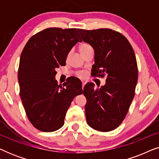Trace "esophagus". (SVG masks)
I'll return each instance as SVG.
<instances>
[{
    "label": "esophagus",
    "instance_id": "esophagus-1",
    "mask_svg": "<svg viewBox=\"0 0 159 159\" xmlns=\"http://www.w3.org/2000/svg\"><path fill=\"white\" fill-rule=\"evenodd\" d=\"M82 89H83L84 86L85 85V84H86V81L85 80H82Z\"/></svg>",
    "mask_w": 159,
    "mask_h": 159
}]
</instances>
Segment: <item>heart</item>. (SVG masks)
I'll return each instance as SVG.
<instances>
[{"mask_svg":"<svg viewBox=\"0 0 159 159\" xmlns=\"http://www.w3.org/2000/svg\"><path fill=\"white\" fill-rule=\"evenodd\" d=\"M91 45L90 44H88V43H82V44L80 45V52L82 53H83L84 51H85L86 50H88L89 48H90ZM69 55V53L68 54V56ZM84 75H85V74H84V72H83V71H80L79 72V76L80 77H84Z\"/></svg>","mask_w":159,"mask_h":159,"instance_id":"b5f03b06","label":"heart"}]
</instances>
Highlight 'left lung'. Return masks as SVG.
Wrapping results in <instances>:
<instances>
[{
    "label": "left lung",
    "instance_id": "8db88e82",
    "mask_svg": "<svg viewBox=\"0 0 159 159\" xmlns=\"http://www.w3.org/2000/svg\"><path fill=\"white\" fill-rule=\"evenodd\" d=\"M78 31L94 49L93 77L106 76V84L101 88L95 90L93 83L84 87L87 122L98 131H111L125 119L134 98L138 77L134 52L127 39L114 30Z\"/></svg>",
    "mask_w": 159,
    "mask_h": 159
}]
</instances>
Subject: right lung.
<instances>
[{"instance_id":"1","label":"right lung","mask_w":159,"mask_h":159,"mask_svg":"<svg viewBox=\"0 0 159 159\" xmlns=\"http://www.w3.org/2000/svg\"><path fill=\"white\" fill-rule=\"evenodd\" d=\"M82 42L76 28L50 27L31 37L21 52L18 70L20 97L30 123L43 132L64 125L74 98L83 93L77 78L58 85L56 69L66 65L69 52Z\"/></svg>"}]
</instances>
